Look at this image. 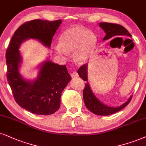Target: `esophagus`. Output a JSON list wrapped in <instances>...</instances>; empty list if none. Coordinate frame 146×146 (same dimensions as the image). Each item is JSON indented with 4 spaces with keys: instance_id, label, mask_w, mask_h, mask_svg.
Listing matches in <instances>:
<instances>
[{
    "instance_id": "1",
    "label": "esophagus",
    "mask_w": 146,
    "mask_h": 146,
    "mask_svg": "<svg viewBox=\"0 0 146 146\" xmlns=\"http://www.w3.org/2000/svg\"><path fill=\"white\" fill-rule=\"evenodd\" d=\"M71 77H73V78H75V77H77L79 76L78 73H77V72H73V73H71Z\"/></svg>"
}]
</instances>
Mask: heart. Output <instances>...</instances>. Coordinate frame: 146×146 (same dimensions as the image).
<instances>
[{
	"instance_id": "b5f03b06",
	"label": "heart",
	"mask_w": 146,
	"mask_h": 146,
	"mask_svg": "<svg viewBox=\"0 0 146 146\" xmlns=\"http://www.w3.org/2000/svg\"><path fill=\"white\" fill-rule=\"evenodd\" d=\"M97 44L95 34L84 27L73 26L64 31L60 35L59 44L55 47L57 54L67 56V53L73 52L77 61L86 62L94 51Z\"/></svg>"
}]
</instances>
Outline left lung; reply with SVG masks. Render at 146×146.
I'll use <instances>...</instances> for the list:
<instances>
[{"label": "left lung", "instance_id": "1", "mask_svg": "<svg viewBox=\"0 0 146 146\" xmlns=\"http://www.w3.org/2000/svg\"><path fill=\"white\" fill-rule=\"evenodd\" d=\"M99 26L106 33V36L103 38V41L110 39L115 36H127L131 37L130 33L124 27L119 24L100 23ZM77 73H78L79 76L82 78L83 80L87 82L86 84H85L86 86L83 92V98H84V103L87 108L92 113L101 116L110 115L122 110L130 102L132 98V96H130L126 102L119 107H110L104 104L94 94L89 83L88 82V64H84L82 67H79Z\"/></svg>", "mask_w": 146, "mask_h": 146}]
</instances>
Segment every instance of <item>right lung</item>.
Here are the masks:
<instances>
[{
  "label": "right lung",
  "instance_id": "right-lung-1",
  "mask_svg": "<svg viewBox=\"0 0 146 146\" xmlns=\"http://www.w3.org/2000/svg\"><path fill=\"white\" fill-rule=\"evenodd\" d=\"M61 23L60 19H35L22 24L14 33L6 52L7 78L14 98L21 108L34 114L49 115L59 109L61 94L71 77L65 65L48 59L40 66L35 80H26L19 73L22 58L19 48L28 39L37 40L50 48L52 37Z\"/></svg>",
  "mask_w": 146,
  "mask_h": 146
}]
</instances>
